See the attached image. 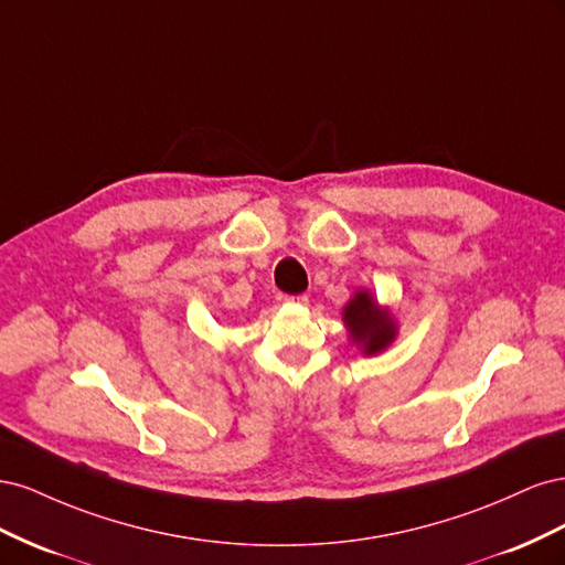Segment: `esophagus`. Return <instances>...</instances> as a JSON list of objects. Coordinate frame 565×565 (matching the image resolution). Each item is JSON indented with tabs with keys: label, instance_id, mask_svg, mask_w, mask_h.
<instances>
[{
	"label": "esophagus",
	"instance_id": "1",
	"mask_svg": "<svg viewBox=\"0 0 565 565\" xmlns=\"http://www.w3.org/2000/svg\"><path fill=\"white\" fill-rule=\"evenodd\" d=\"M287 301H292V303H301V306H306V303H309V297H306V295H292V297H287Z\"/></svg>",
	"mask_w": 565,
	"mask_h": 565
}]
</instances>
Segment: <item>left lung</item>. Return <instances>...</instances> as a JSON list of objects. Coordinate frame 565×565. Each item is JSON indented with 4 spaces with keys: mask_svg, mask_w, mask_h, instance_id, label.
Segmentation results:
<instances>
[{
    "mask_svg": "<svg viewBox=\"0 0 565 565\" xmlns=\"http://www.w3.org/2000/svg\"><path fill=\"white\" fill-rule=\"evenodd\" d=\"M341 318H344L349 339L355 347H361L365 355L382 353L393 344V339H396V320L374 301L367 289H358L353 299L344 306Z\"/></svg>",
    "mask_w": 565,
    "mask_h": 565,
    "instance_id": "1",
    "label": "left lung"
}]
</instances>
